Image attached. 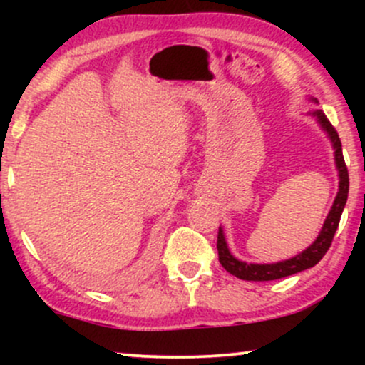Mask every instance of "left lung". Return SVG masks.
<instances>
[{"instance_id": "1", "label": "left lung", "mask_w": 365, "mask_h": 365, "mask_svg": "<svg viewBox=\"0 0 365 365\" xmlns=\"http://www.w3.org/2000/svg\"><path fill=\"white\" fill-rule=\"evenodd\" d=\"M312 101L317 103L316 99H312ZM307 115L316 118L319 127L328 133L331 145H333L334 149V165H336L338 178H340V182H338V194L334 197L333 206H331L328 216H326L324 220V225H322L316 240H314L307 249L302 250V252L293 255V257L287 259V261L271 264H255L240 261V259H237L235 255L230 252L223 228L220 226V232H217V255H220L221 266H223L230 274L237 276V278L240 279H245V282H271V279L287 278V276L300 273V271H305L309 269V267L316 266V264L322 259V255L328 252L334 233H336L343 207H345L346 197H349V170H346L345 159H343L340 137H338V132L324 116V113L321 110H314L309 111Z\"/></svg>"}]
</instances>
